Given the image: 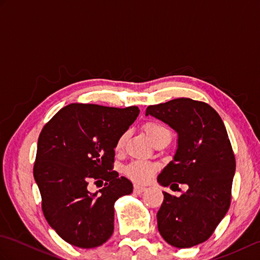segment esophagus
Wrapping results in <instances>:
<instances>
[{
	"label": "esophagus",
	"instance_id": "obj_1",
	"mask_svg": "<svg viewBox=\"0 0 260 260\" xmlns=\"http://www.w3.org/2000/svg\"><path fill=\"white\" fill-rule=\"evenodd\" d=\"M133 190H134V193H136V194H142V193L146 190V187L139 185V184H134Z\"/></svg>",
	"mask_w": 260,
	"mask_h": 260
}]
</instances>
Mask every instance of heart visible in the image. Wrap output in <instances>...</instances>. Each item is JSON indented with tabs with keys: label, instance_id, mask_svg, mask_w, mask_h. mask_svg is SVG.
<instances>
[{
	"label": "heart",
	"instance_id": "b5f03b06",
	"mask_svg": "<svg viewBox=\"0 0 260 260\" xmlns=\"http://www.w3.org/2000/svg\"><path fill=\"white\" fill-rule=\"evenodd\" d=\"M143 129H144L145 134L147 135V137L150 139V141L153 143V144H155L156 142L164 139V137L171 136L170 131L167 128V127L156 120L146 121V123H144V125H143ZM125 139H126L125 134L120 135L118 137V140L116 142V145H115L116 150L117 151L121 150V147L124 146ZM154 171H155V167H154L153 164L135 161L127 165L125 169V173L132 180L139 182V183H144V182H147L152 178Z\"/></svg>",
	"mask_w": 260,
	"mask_h": 260
}]
</instances>
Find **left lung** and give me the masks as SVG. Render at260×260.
<instances>
[{"instance_id": "obj_1", "label": "left lung", "mask_w": 260, "mask_h": 260, "mask_svg": "<svg viewBox=\"0 0 260 260\" xmlns=\"http://www.w3.org/2000/svg\"><path fill=\"white\" fill-rule=\"evenodd\" d=\"M146 115L169 124L179 135L172 161L157 176L159 184L179 189L181 197L163 192L156 214L163 239L176 248L208 240L230 207L236 158L223 121L204 102L190 98L151 105Z\"/></svg>"}]
</instances>
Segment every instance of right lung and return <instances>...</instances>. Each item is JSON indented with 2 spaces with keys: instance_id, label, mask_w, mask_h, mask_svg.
I'll list each match as a JSON object with an SVG mask.
<instances>
[{
  "instance_id": "1",
  "label": "right lung",
  "mask_w": 260,
  "mask_h": 260,
  "mask_svg": "<svg viewBox=\"0 0 260 260\" xmlns=\"http://www.w3.org/2000/svg\"><path fill=\"white\" fill-rule=\"evenodd\" d=\"M140 114L137 106L70 104L43 126L33 175L42 211L68 244L95 248L114 233V203L133 184L114 171L115 145ZM93 183L104 187L92 193Z\"/></svg>"
}]
</instances>
